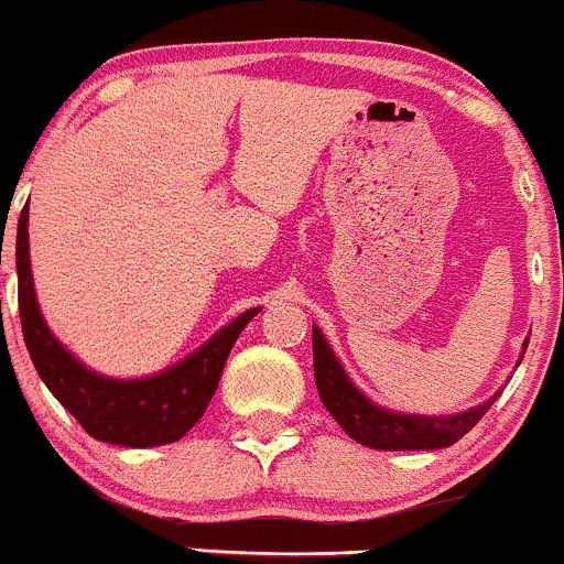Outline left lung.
<instances>
[{
  "instance_id": "left-lung-1",
  "label": "left lung",
  "mask_w": 564,
  "mask_h": 564,
  "mask_svg": "<svg viewBox=\"0 0 564 564\" xmlns=\"http://www.w3.org/2000/svg\"><path fill=\"white\" fill-rule=\"evenodd\" d=\"M312 352H315L317 393H321L325 410L336 417V423H339L356 443L375 451L448 448V445L462 440L464 434L486 415V410H489L491 404H495V399L499 397L497 393V397H491L486 404H478V408L467 412H458V415H399V412H388L377 408V404H371L369 399L347 380L345 369L336 361L334 350H330L328 341L323 339L317 325H312Z\"/></svg>"
}]
</instances>
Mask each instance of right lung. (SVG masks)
I'll list each match as a JSON object with an SVG mask.
<instances>
[{
    "instance_id": "add662e5",
    "label": "right lung",
    "mask_w": 564,
    "mask_h": 564,
    "mask_svg": "<svg viewBox=\"0 0 564 564\" xmlns=\"http://www.w3.org/2000/svg\"><path fill=\"white\" fill-rule=\"evenodd\" d=\"M29 206H23L15 239V269H19V312L26 350L40 380L73 412L75 421L100 443L152 448L182 440L200 421L223 377L230 347L243 325L260 310L243 312L225 325L178 367L143 380H110L86 367L54 339L40 315L34 299L32 269H29Z\"/></svg>"
}]
</instances>
